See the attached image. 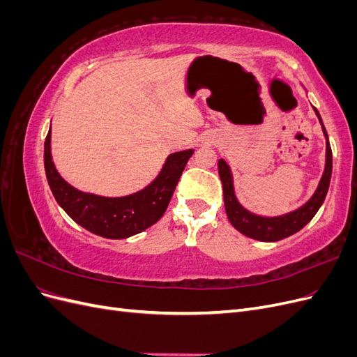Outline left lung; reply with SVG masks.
Masks as SVG:
<instances>
[{"label": "left lung", "instance_id": "1", "mask_svg": "<svg viewBox=\"0 0 357 357\" xmlns=\"http://www.w3.org/2000/svg\"><path fill=\"white\" fill-rule=\"evenodd\" d=\"M312 109H314V113L319 117V122L323 129V135L326 138V162L325 171H323V176L319 181L316 192L312 193V197L304 205H301L299 208L282 215H274V218H266V215H259L248 211L235 197L231 167L226 164L225 159H219V176L223 186L226 215H228V219L234 228L248 236V238L265 243L287 238V236L301 231L312 218H314L316 213L321 207L323 201L326 198L332 176V150L321 117L316 107H312Z\"/></svg>", "mask_w": 357, "mask_h": 357}]
</instances>
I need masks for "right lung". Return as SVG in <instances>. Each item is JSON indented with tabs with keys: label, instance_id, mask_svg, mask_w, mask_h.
Wrapping results in <instances>:
<instances>
[{
	"label": "right lung",
	"instance_id": "obj_1",
	"mask_svg": "<svg viewBox=\"0 0 357 357\" xmlns=\"http://www.w3.org/2000/svg\"><path fill=\"white\" fill-rule=\"evenodd\" d=\"M52 132L45 142V169L50 190L70 218L104 238L122 240L143 232L164 215L193 149L171 153L156 178L126 197H100L82 192L63 180L52 159Z\"/></svg>",
	"mask_w": 357,
	"mask_h": 357
}]
</instances>
